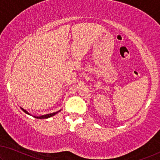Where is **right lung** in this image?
Segmentation results:
<instances>
[{"instance_id": "right-lung-1", "label": "right lung", "mask_w": 160, "mask_h": 160, "mask_svg": "<svg viewBox=\"0 0 160 160\" xmlns=\"http://www.w3.org/2000/svg\"><path fill=\"white\" fill-rule=\"evenodd\" d=\"M21 108V110H22L23 112H25V113H27V114H28V115L32 116H34V118H39V119H45V118H50V117H52V116H54V115H56V114L58 113L59 111H62V109H61V110H59V111H57V112H54V113H52L46 114V115H42V116H33V115H32V114L28 113V111H26L25 109H23V108Z\"/></svg>"}]
</instances>
